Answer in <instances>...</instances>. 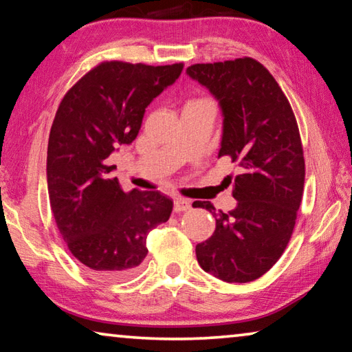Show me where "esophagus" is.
Segmentation results:
<instances>
[{
    "instance_id": "1",
    "label": "esophagus",
    "mask_w": 352,
    "mask_h": 352,
    "mask_svg": "<svg viewBox=\"0 0 352 352\" xmlns=\"http://www.w3.org/2000/svg\"><path fill=\"white\" fill-rule=\"evenodd\" d=\"M190 208V204L186 199H175L174 200V211L175 212H182V211H186Z\"/></svg>"
}]
</instances>
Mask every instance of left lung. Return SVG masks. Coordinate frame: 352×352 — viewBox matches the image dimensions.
<instances>
[{
	"mask_svg": "<svg viewBox=\"0 0 352 352\" xmlns=\"http://www.w3.org/2000/svg\"><path fill=\"white\" fill-rule=\"evenodd\" d=\"M190 79L210 91L222 110L219 158L237 164L233 211L216 212V230L197 243L201 269L225 283H250L281 258L294 231L305 188V157L296 119L273 76L254 58L197 63Z\"/></svg>",
	"mask_w": 352,
	"mask_h": 352,
	"instance_id": "left-lung-1",
	"label": "left lung"
}]
</instances>
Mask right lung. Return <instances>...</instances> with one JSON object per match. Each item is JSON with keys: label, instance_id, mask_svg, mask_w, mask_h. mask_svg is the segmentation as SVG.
Listing matches in <instances>:
<instances>
[{"label": "right lung", "instance_id": "1", "mask_svg": "<svg viewBox=\"0 0 352 352\" xmlns=\"http://www.w3.org/2000/svg\"><path fill=\"white\" fill-rule=\"evenodd\" d=\"M183 65L104 62L65 94L47 142L51 211L69 252L91 275L121 279L138 270L148 231L168 222L172 200L158 190H122L107 164L138 136L147 105Z\"/></svg>", "mask_w": 352, "mask_h": 352}]
</instances>
